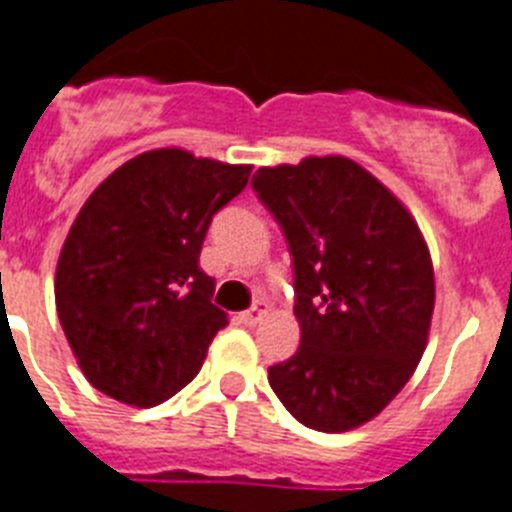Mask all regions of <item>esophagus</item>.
<instances>
[{
    "mask_svg": "<svg viewBox=\"0 0 512 512\" xmlns=\"http://www.w3.org/2000/svg\"><path fill=\"white\" fill-rule=\"evenodd\" d=\"M265 315H268V304L257 302V304H252L249 309H244L242 315H239V320H242L244 325H257V322L263 320Z\"/></svg>",
    "mask_w": 512,
    "mask_h": 512,
    "instance_id": "1",
    "label": "esophagus"
}]
</instances>
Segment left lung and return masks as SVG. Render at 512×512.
<instances>
[{
  "label": "left lung",
  "instance_id": "obj_1",
  "mask_svg": "<svg viewBox=\"0 0 512 512\" xmlns=\"http://www.w3.org/2000/svg\"><path fill=\"white\" fill-rule=\"evenodd\" d=\"M257 200L289 244L302 341L268 367L296 422L346 432L380 414L414 375L435 309L422 231L359 163L341 156L257 169Z\"/></svg>",
  "mask_w": 512,
  "mask_h": 512
}]
</instances>
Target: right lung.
<instances>
[{
	"mask_svg": "<svg viewBox=\"0 0 512 512\" xmlns=\"http://www.w3.org/2000/svg\"><path fill=\"white\" fill-rule=\"evenodd\" d=\"M252 166L148 150L98 184L77 213L57 265L59 322L101 393L156 406L200 372L226 328L200 249L218 210Z\"/></svg>",
	"mask_w": 512,
	"mask_h": 512,
	"instance_id": "add662e5",
	"label": "right lung"
}]
</instances>
